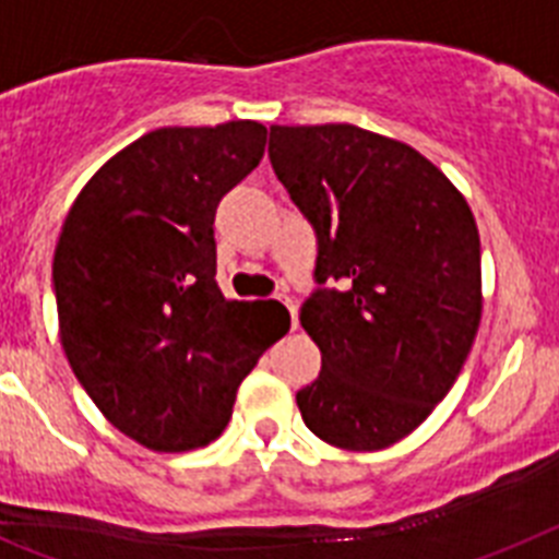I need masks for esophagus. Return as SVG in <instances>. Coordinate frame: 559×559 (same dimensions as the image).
Returning <instances> with one entry per match:
<instances>
[{"instance_id":"1","label":"esophagus","mask_w":559,"mask_h":559,"mask_svg":"<svg viewBox=\"0 0 559 559\" xmlns=\"http://www.w3.org/2000/svg\"><path fill=\"white\" fill-rule=\"evenodd\" d=\"M280 302H283V306L288 308V313H290V329H297V306H294V302H290L288 297L280 299Z\"/></svg>"}]
</instances>
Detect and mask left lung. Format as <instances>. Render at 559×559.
Listing matches in <instances>:
<instances>
[{"label":"left lung","instance_id":"8db88e82","mask_svg":"<svg viewBox=\"0 0 559 559\" xmlns=\"http://www.w3.org/2000/svg\"><path fill=\"white\" fill-rule=\"evenodd\" d=\"M269 156L317 230L320 288L299 322L322 371L299 414L336 449H389L449 394L477 336L472 207L419 151L357 124H271Z\"/></svg>","mask_w":559,"mask_h":559}]
</instances>
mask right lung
Returning a JSON list of instances; mask_svg holds the SVG:
<instances>
[{"mask_svg":"<svg viewBox=\"0 0 559 559\" xmlns=\"http://www.w3.org/2000/svg\"><path fill=\"white\" fill-rule=\"evenodd\" d=\"M269 128H159L87 179L53 253L59 336L76 380L151 451L202 449L239 382L288 331L280 302L225 299L214 214L260 165Z\"/></svg>","mask_w":559,"mask_h":559,"instance_id":"add662e5","label":"right lung"}]
</instances>
